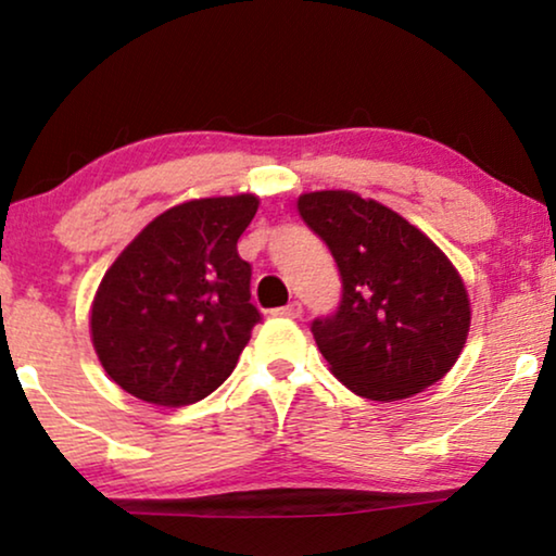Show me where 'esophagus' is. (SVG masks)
<instances>
[{
    "mask_svg": "<svg viewBox=\"0 0 556 556\" xmlns=\"http://www.w3.org/2000/svg\"><path fill=\"white\" fill-rule=\"evenodd\" d=\"M274 315H282V317H300L302 315V305L300 302H290V305H285V307H279V309H274Z\"/></svg>",
    "mask_w": 556,
    "mask_h": 556,
    "instance_id": "esophagus-1",
    "label": "esophagus"
}]
</instances>
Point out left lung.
Masks as SVG:
<instances>
[{
	"label": "left lung",
	"mask_w": 556,
	"mask_h": 556,
	"mask_svg": "<svg viewBox=\"0 0 556 556\" xmlns=\"http://www.w3.org/2000/svg\"><path fill=\"white\" fill-rule=\"evenodd\" d=\"M298 211L343 279L338 313L313 323L332 376L371 402L438 383L470 330L468 290L445 251L396 211L351 190L305 192Z\"/></svg>",
	"instance_id": "8db88e82"
}]
</instances>
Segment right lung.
Listing matches in <instances>:
<instances>
[{
  "mask_svg": "<svg viewBox=\"0 0 556 556\" xmlns=\"http://www.w3.org/2000/svg\"><path fill=\"white\" fill-rule=\"evenodd\" d=\"M254 192L195 198L160 213L103 274L91 340L109 379L157 406H188L216 391L262 320L251 305L241 233Z\"/></svg>",
  "mask_w": 556,
  "mask_h": 556,
  "instance_id": "1",
  "label": "right lung"
}]
</instances>
